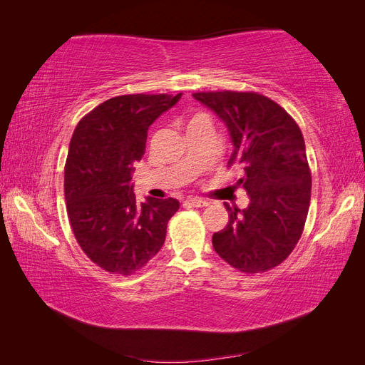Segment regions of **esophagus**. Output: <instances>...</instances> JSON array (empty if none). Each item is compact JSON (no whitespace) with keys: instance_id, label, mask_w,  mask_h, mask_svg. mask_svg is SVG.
I'll use <instances>...</instances> for the list:
<instances>
[{"instance_id":"1","label":"esophagus","mask_w":365,"mask_h":365,"mask_svg":"<svg viewBox=\"0 0 365 365\" xmlns=\"http://www.w3.org/2000/svg\"><path fill=\"white\" fill-rule=\"evenodd\" d=\"M187 204L193 205V207H205V205H208V202L205 200H201V197H189V200H187Z\"/></svg>"}]
</instances>
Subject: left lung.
I'll use <instances>...</instances> for the list:
<instances>
[{
	"mask_svg": "<svg viewBox=\"0 0 365 365\" xmlns=\"http://www.w3.org/2000/svg\"><path fill=\"white\" fill-rule=\"evenodd\" d=\"M224 121L233 143L228 165L242 172L236 187L247 208L224 204L228 224L213 235V248L242 272L277 267L300 239L311 202V172L300 128L284 109L257 93H195Z\"/></svg>",
	"mask_w": 365,
	"mask_h": 365,
	"instance_id": "1",
	"label": "left lung"
}]
</instances>
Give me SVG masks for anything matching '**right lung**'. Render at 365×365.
I'll use <instances>...</instances> for the list:
<instances>
[{"instance_id":"right-lung-1","label":"right lung","mask_w":365,"mask_h":365,"mask_svg":"<svg viewBox=\"0 0 365 365\" xmlns=\"http://www.w3.org/2000/svg\"><path fill=\"white\" fill-rule=\"evenodd\" d=\"M182 93L129 94L94 108L76 126L65 163V200L83 252L108 272L129 275L155 256L180 201H135L132 173L149 126Z\"/></svg>"}]
</instances>
